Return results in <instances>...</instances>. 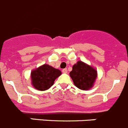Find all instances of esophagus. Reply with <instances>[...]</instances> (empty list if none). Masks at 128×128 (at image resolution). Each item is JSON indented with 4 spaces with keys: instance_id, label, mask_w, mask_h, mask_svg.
I'll return each mask as SVG.
<instances>
[{
    "instance_id": "1",
    "label": "esophagus",
    "mask_w": 128,
    "mask_h": 128,
    "mask_svg": "<svg viewBox=\"0 0 128 128\" xmlns=\"http://www.w3.org/2000/svg\"><path fill=\"white\" fill-rule=\"evenodd\" d=\"M62 72H63V73H65V74H66V73H67V69H66V68H64V69L62 70Z\"/></svg>"
}]
</instances>
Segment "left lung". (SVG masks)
Returning a JSON list of instances; mask_svg holds the SVG:
<instances>
[{
    "label": "left lung",
    "instance_id": "left-lung-1",
    "mask_svg": "<svg viewBox=\"0 0 128 128\" xmlns=\"http://www.w3.org/2000/svg\"><path fill=\"white\" fill-rule=\"evenodd\" d=\"M70 76L76 86L81 90H87L93 86L98 74L97 70L92 66L81 61H78L72 66Z\"/></svg>",
    "mask_w": 128,
    "mask_h": 128
}]
</instances>
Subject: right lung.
<instances>
[{
  "label": "right lung",
  "instance_id": "obj_1",
  "mask_svg": "<svg viewBox=\"0 0 128 128\" xmlns=\"http://www.w3.org/2000/svg\"><path fill=\"white\" fill-rule=\"evenodd\" d=\"M61 74L62 72L60 70L44 64L32 70L30 74L31 83L36 90L44 91L52 86L55 80Z\"/></svg>",
  "mask_w": 128,
  "mask_h": 128
}]
</instances>
